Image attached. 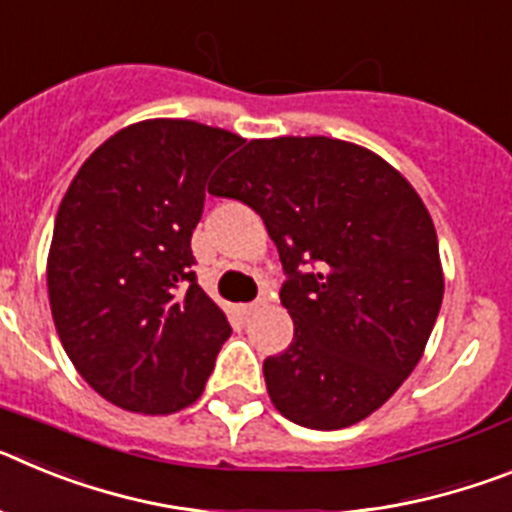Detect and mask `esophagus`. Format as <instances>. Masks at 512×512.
<instances>
[{"label": "esophagus", "instance_id": "obj_1", "mask_svg": "<svg viewBox=\"0 0 512 512\" xmlns=\"http://www.w3.org/2000/svg\"><path fill=\"white\" fill-rule=\"evenodd\" d=\"M261 307H264V302H246V305H238V312H241V315H253V312H259Z\"/></svg>", "mask_w": 512, "mask_h": 512}]
</instances>
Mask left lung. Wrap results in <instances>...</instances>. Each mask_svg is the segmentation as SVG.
Segmentation results:
<instances>
[{"mask_svg": "<svg viewBox=\"0 0 512 512\" xmlns=\"http://www.w3.org/2000/svg\"><path fill=\"white\" fill-rule=\"evenodd\" d=\"M259 212L289 282L295 323L264 361L274 408L338 431L369 418L410 377L443 300L431 212L374 151L325 135L248 140L210 187ZM319 266L302 275L304 259Z\"/></svg>", "mask_w": 512, "mask_h": 512, "instance_id": "left-lung-1", "label": "left lung"}]
</instances>
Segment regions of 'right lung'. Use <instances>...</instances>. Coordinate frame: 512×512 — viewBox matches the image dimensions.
<instances>
[{
	"mask_svg": "<svg viewBox=\"0 0 512 512\" xmlns=\"http://www.w3.org/2000/svg\"><path fill=\"white\" fill-rule=\"evenodd\" d=\"M241 135L153 117L81 164L58 207L48 300L63 351L107 402L171 415L205 392L225 312L194 282L192 230L212 169Z\"/></svg>",
	"mask_w": 512,
	"mask_h": 512,
	"instance_id": "obj_1",
	"label": "right lung"
}]
</instances>
